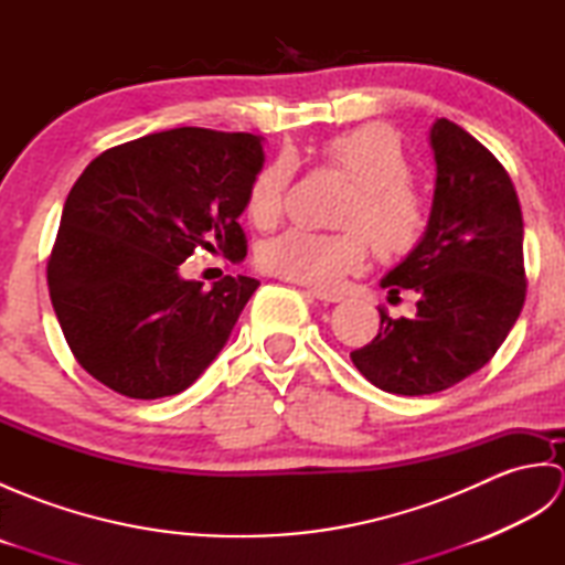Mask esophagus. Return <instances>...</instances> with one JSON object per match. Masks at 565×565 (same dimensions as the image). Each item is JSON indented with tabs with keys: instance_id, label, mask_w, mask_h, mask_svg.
Wrapping results in <instances>:
<instances>
[{
	"instance_id": "obj_1",
	"label": "esophagus",
	"mask_w": 565,
	"mask_h": 565,
	"mask_svg": "<svg viewBox=\"0 0 565 565\" xmlns=\"http://www.w3.org/2000/svg\"><path fill=\"white\" fill-rule=\"evenodd\" d=\"M313 298H318L320 303H340L342 296L340 294H330V291H320V289H310L308 291Z\"/></svg>"
}]
</instances>
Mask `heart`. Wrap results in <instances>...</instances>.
I'll return each mask as SVG.
<instances>
[{"label": "heart", "mask_w": 565, "mask_h": 565, "mask_svg": "<svg viewBox=\"0 0 565 565\" xmlns=\"http://www.w3.org/2000/svg\"><path fill=\"white\" fill-rule=\"evenodd\" d=\"M322 160L350 179L340 233L291 227L259 249L264 271L281 279L330 291L359 274L369 262L371 245L381 259L401 262L425 243L429 209L411 184L401 136L386 124H364L322 142ZM294 179V162L281 158L264 164L247 191V215L267 227L281 218Z\"/></svg>", "instance_id": "b5f03b06"}]
</instances>
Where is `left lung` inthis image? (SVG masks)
Listing matches in <instances>:
<instances>
[{
  "label": "left lung",
  "mask_w": 565,
  "mask_h": 565,
  "mask_svg": "<svg viewBox=\"0 0 565 565\" xmlns=\"http://www.w3.org/2000/svg\"><path fill=\"white\" fill-rule=\"evenodd\" d=\"M429 142L437 186L427 237L381 281L391 298L413 289L417 316L381 310L376 338L350 354L366 381L398 395L439 393L483 369L526 296L522 209L508 170L447 118Z\"/></svg>",
  "instance_id": "left-lung-1"
}]
</instances>
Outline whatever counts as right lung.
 <instances>
[{
    "mask_svg": "<svg viewBox=\"0 0 565 565\" xmlns=\"http://www.w3.org/2000/svg\"><path fill=\"white\" fill-rule=\"evenodd\" d=\"M252 134L172 128L94 158L70 189L47 257V291L77 364L136 401L182 393L206 369L259 286L179 276L201 249L239 257L237 218L262 170Z\"/></svg>",
    "mask_w": 565,
    "mask_h": 565,
    "instance_id": "obj_1",
    "label": "right lung"
}]
</instances>
